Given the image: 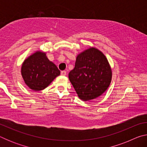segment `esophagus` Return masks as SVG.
Returning a JSON list of instances; mask_svg holds the SVG:
<instances>
[{
	"label": "esophagus",
	"instance_id": "obj_1",
	"mask_svg": "<svg viewBox=\"0 0 147 147\" xmlns=\"http://www.w3.org/2000/svg\"><path fill=\"white\" fill-rule=\"evenodd\" d=\"M67 74V72L65 71H62L61 72V76H65Z\"/></svg>",
	"mask_w": 147,
	"mask_h": 147
}]
</instances>
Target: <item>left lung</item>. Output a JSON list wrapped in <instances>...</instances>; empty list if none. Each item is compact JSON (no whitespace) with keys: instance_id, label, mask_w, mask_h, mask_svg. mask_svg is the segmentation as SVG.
Returning <instances> with one entry per match:
<instances>
[{"instance_id":"left-lung-1","label":"left lung","mask_w":147,"mask_h":147,"mask_svg":"<svg viewBox=\"0 0 147 147\" xmlns=\"http://www.w3.org/2000/svg\"><path fill=\"white\" fill-rule=\"evenodd\" d=\"M112 71L108 59L100 50L89 47L76 56L75 66L69 79L79 98L90 101L98 98L110 85Z\"/></svg>"}]
</instances>
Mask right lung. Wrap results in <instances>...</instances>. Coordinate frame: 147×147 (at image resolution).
Listing matches in <instances>:
<instances>
[{"label":"right lung","mask_w":147,"mask_h":147,"mask_svg":"<svg viewBox=\"0 0 147 147\" xmlns=\"http://www.w3.org/2000/svg\"><path fill=\"white\" fill-rule=\"evenodd\" d=\"M21 73L26 85L39 91L47 88L60 74V71L48 59L45 52L37 51L24 59Z\"/></svg>","instance_id":"1"}]
</instances>
